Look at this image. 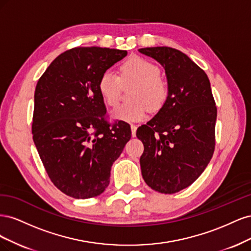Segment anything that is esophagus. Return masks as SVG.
Masks as SVG:
<instances>
[{"label":"esophagus","instance_id":"34e87169","mask_svg":"<svg viewBox=\"0 0 251 251\" xmlns=\"http://www.w3.org/2000/svg\"><path fill=\"white\" fill-rule=\"evenodd\" d=\"M131 130H132V136H133V137H135V136H136V130H137V126H136L135 125H131Z\"/></svg>","mask_w":251,"mask_h":251}]
</instances>
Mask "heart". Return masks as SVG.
Listing matches in <instances>:
<instances>
[{
	"label": "heart",
	"instance_id": "1",
	"mask_svg": "<svg viewBox=\"0 0 251 251\" xmlns=\"http://www.w3.org/2000/svg\"><path fill=\"white\" fill-rule=\"evenodd\" d=\"M137 85L132 94V103L119 105L112 112L116 120L138 123L146 118L148 111L161 110L169 97V85L161 76L157 65L142 57H132L121 67V76L105 70L98 79L97 88L103 101L115 107L120 98L123 85Z\"/></svg>",
	"mask_w": 251,
	"mask_h": 251
}]
</instances>
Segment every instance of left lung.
<instances>
[{"label":"left lung","instance_id":"obj_1","mask_svg":"<svg viewBox=\"0 0 251 251\" xmlns=\"http://www.w3.org/2000/svg\"><path fill=\"white\" fill-rule=\"evenodd\" d=\"M138 51L164 68L169 85L162 109L136 132L144 146L141 174L154 191L175 194L193 184L214 155L216 102L206 73L184 53L170 47Z\"/></svg>","mask_w":251,"mask_h":251}]
</instances>
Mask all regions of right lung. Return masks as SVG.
Returning <instances> with one entry per match:
<instances>
[{
	"mask_svg": "<svg viewBox=\"0 0 251 251\" xmlns=\"http://www.w3.org/2000/svg\"><path fill=\"white\" fill-rule=\"evenodd\" d=\"M126 50L76 47L58 55L37 81L33 141L49 178L75 199L93 198L110 183L111 166L131 139L125 121L110 125L97 83Z\"/></svg>",
	"mask_w": 251,
	"mask_h": 251,
	"instance_id": "right-lung-1",
	"label": "right lung"
}]
</instances>
